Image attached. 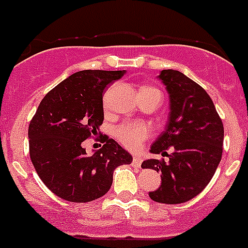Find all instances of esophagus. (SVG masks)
<instances>
[{
	"label": "esophagus",
	"instance_id": "1",
	"mask_svg": "<svg viewBox=\"0 0 248 248\" xmlns=\"http://www.w3.org/2000/svg\"><path fill=\"white\" fill-rule=\"evenodd\" d=\"M142 163V158L140 157V156H134L133 157V166H135V167H140Z\"/></svg>",
	"mask_w": 248,
	"mask_h": 248
}]
</instances>
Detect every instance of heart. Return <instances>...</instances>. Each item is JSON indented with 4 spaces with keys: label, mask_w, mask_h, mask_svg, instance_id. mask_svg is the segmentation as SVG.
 <instances>
[{
    "label": "heart",
    "mask_w": 248,
    "mask_h": 248,
    "mask_svg": "<svg viewBox=\"0 0 248 248\" xmlns=\"http://www.w3.org/2000/svg\"><path fill=\"white\" fill-rule=\"evenodd\" d=\"M141 91H156V88L145 87ZM151 135V129L144 123H125L115 129V138L118 141L129 150H139L142 142Z\"/></svg>",
    "instance_id": "1"
}]
</instances>
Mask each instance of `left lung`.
<instances>
[{"mask_svg":"<svg viewBox=\"0 0 248 248\" xmlns=\"http://www.w3.org/2000/svg\"><path fill=\"white\" fill-rule=\"evenodd\" d=\"M157 77L169 93L170 114L150 152L167 156L169 162L150 158L141 167L161 173V186L149 193L152 201L186 203L214 176L222 155L224 126L212 98L198 83L177 70H162Z\"/></svg>","mask_w":248,"mask_h":248,"instance_id":"left-lung-1","label":"left lung"}]
</instances>
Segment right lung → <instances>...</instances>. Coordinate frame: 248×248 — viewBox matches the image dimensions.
Masks as SVG:
<instances>
[{"mask_svg": "<svg viewBox=\"0 0 248 248\" xmlns=\"http://www.w3.org/2000/svg\"><path fill=\"white\" fill-rule=\"evenodd\" d=\"M125 71L83 70L71 75L40 102L28 129L29 152L36 173L59 198L87 203L101 198L118 166L133 157L115 140L87 155L82 142L99 133L104 119L103 92Z\"/></svg>", "mask_w": 248, "mask_h": 248, "instance_id": "add662e5", "label": "right lung"}]
</instances>
